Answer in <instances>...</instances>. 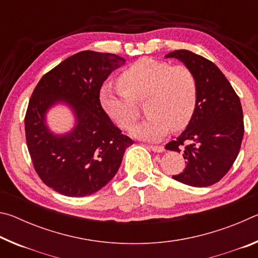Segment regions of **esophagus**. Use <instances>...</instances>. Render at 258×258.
<instances>
[{
    "label": "esophagus",
    "mask_w": 258,
    "mask_h": 258,
    "mask_svg": "<svg viewBox=\"0 0 258 258\" xmlns=\"http://www.w3.org/2000/svg\"><path fill=\"white\" fill-rule=\"evenodd\" d=\"M149 148H150L152 151L158 152V154H159V152H164L165 151V148L163 146H150Z\"/></svg>",
    "instance_id": "obj_1"
}]
</instances>
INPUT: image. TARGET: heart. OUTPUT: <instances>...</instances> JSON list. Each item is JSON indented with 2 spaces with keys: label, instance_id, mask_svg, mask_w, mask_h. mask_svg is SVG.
I'll return each instance as SVG.
<instances>
[{
  "label": "heart",
  "instance_id": "b5f03b06",
  "mask_svg": "<svg viewBox=\"0 0 258 258\" xmlns=\"http://www.w3.org/2000/svg\"><path fill=\"white\" fill-rule=\"evenodd\" d=\"M121 89L103 85L99 99L104 112L128 130L139 118L137 102L146 100L147 118L131 131L132 137L159 141L168 131L185 127L197 106V80L189 68L143 58L125 69L119 77Z\"/></svg>",
  "mask_w": 258,
  "mask_h": 258
}]
</instances>
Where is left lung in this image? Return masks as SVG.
Masks as SVG:
<instances>
[{
    "label": "left lung",
    "instance_id": "left-lung-1",
    "mask_svg": "<svg viewBox=\"0 0 258 258\" xmlns=\"http://www.w3.org/2000/svg\"><path fill=\"white\" fill-rule=\"evenodd\" d=\"M166 58L180 60L197 80V106L180 137L166 149L181 152L183 172L173 178L184 184L205 187L221 180L237 159L243 138L240 99L229 81L212 61L187 50L169 52Z\"/></svg>",
    "mask_w": 258,
    "mask_h": 258
}]
</instances>
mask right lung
Instances as JSON below:
<instances>
[{"label":"right lung","instance_id":"right-lung-1","mask_svg":"<svg viewBox=\"0 0 258 258\" xmlns=\"http://www.w3.org/2000/svg\"><path fill=\"white\" fill-rule=\"evenodd\" d=\"M126 60L82 51L41 78L29 100L25 132L30 158L41 180L67 197H85L116 175L125 150L133 145L101 107L100 89ZM56 104L71 109L76 123L63 135L52 133L46 115Z\"/></svg>","mask_w":258,"mask_h":258}]
</instances>
